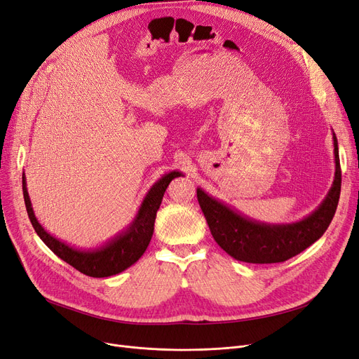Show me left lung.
Masks as SVG:
<instances>
[{
    "label": "left lung",
    "instance_id": "obj_1",
    "mask_svg": "<svg viewBox=\"0 0 359 359\" xmlns=\"http://www.w3.org/2000/svg\"><path fill=\"white\" fill-rule=\"evenodd\" d=\"M333 140L336 161L333 184L318 208L299 222L281 224L257 222L198 188V203L215 241L240 262L280 263L294 257L320 240L334 217L341 187L339 146L334 133Z\"/></svg>",
    "mask_w": 359,
    "mask_h": 359
}]
</instances>
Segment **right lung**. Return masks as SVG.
<instances>
[{
  "label": "right lung",
  "mask_w": 359,
  "mask_h": 359,
  "mask_svg": "<svg viewBox=\"0 0 359 359\" xmlns=\"http://www.w3.org/2000/svg\"><path fill=\"white\" fill-rule=\"evenodd\" d=\"M180 176H183L182 172L175 170L170 171L168 175H164L158 182H155L152 184V188L143 198L136 217L133 219L128 226L123 232L115 235L108 243L91 250L75 248L57 240L56 236L50 235L34 215L28 188H26L25 175L22 177V184L26 211H28V216L35 232L41 238L43 243L57 257H60L66 263H69L71 266H74L81 273L93 278H106L126 271L143 256L146 248H148L151 243L156 211L159 205H161L164 192L170 182Z\"/></svg>",
  "instance_id": "1"
}]
</instances>
